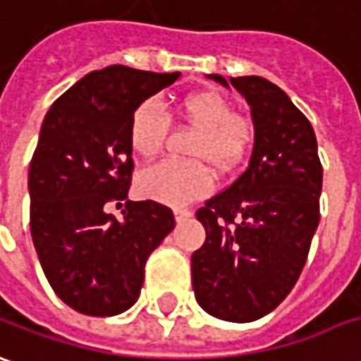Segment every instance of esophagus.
Segmentation results:
<instances>
[{
    "label": "esophagus",
    "instance_id": "obj_1",
    "mask_svg": "<svg viewBox=\"0 0 361 361\" xmlns=\"http://www.w3.org/2000/svg\"><path fill=\"white\" fill-rule=\"evenodd\" d=\"M173 215H176V221L183 223L190 219L191 212L190 209H183V207H176V209H173Z\"/></svg>",
    "mask_w": 361,
    "mask_h": 361
}]
</instances>
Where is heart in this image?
Returning a JSON list of instances; mask_svg holds the SVG:
<instances>
[{"instance_id": "obj_1", "label": "heart", "mask_w": 361, "mask_h": 361, "mask_svg": "<svg viewBox=\"0 0 361 361\" xmlns=\"http://www.w3.org/2000/svg\"><path fill=\"white\" fill-rule=\"evenodd\" d=\"M180 114L197 128L191 146L193 158H203L217 170H231L243 160L251 144V124L235 114L229 100L213 90L188 94L180 102ZM168 114L160 100L148 98L130 120V146L142 158H154L164 148ZM140 191L152 200L183 205L207 195L213 173L205 161L166 160L140 176Z\"/></svg>"}]
</instances>
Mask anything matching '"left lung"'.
Masks as SVG:
<instances>
[{
	"label": "left lung",
	"mask_w": 361,
	"mask_h": 361,
	"mask_svg": "<svg viewBox=\"0 0 361 361\" xmlns=\"http://www.w3.org/2000/svg\"><path fill=\"white\" fill-rule=\"evenodd\" d=\"M229 82L251 106L255 146L247 170L195 213L207 237L191 255V281L205 312L252 322L302 273L320 221L322 164L312 124L284 90L263 77Z\"/></svg>",
	"instance_id": "1"
}]
</instances>
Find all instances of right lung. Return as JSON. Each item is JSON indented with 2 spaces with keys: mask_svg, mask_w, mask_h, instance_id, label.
<instances>
[{
  "mask_svg": "<svg viewBox=\"0 0 361 361\" xmlns=\"http://www.w3.org/2000/svg\"><path fill=\"white\" fill-rule=\"evenodd\" d=\"M178 78L122 65L92 71L43 120L29 166L31 237L49 284L80 314L128 310L149 252L176 225L170 207L152 200L127 201L122 222L106 209L128 197L134 110Z\"/></svg>",
  "mask_w": 361,
  "mask_h": 361,
  "instance_id": "obj_1",
  "label": "right lung"
}]
</instances>
